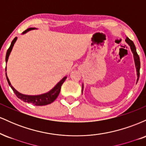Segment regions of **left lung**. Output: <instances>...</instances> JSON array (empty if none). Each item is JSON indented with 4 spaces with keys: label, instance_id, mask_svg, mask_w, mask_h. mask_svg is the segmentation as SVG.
Instances as JSON below:
<instances>
[{
    "label": "left lung",
    "instance_id": "obj_1",
    "mask_svg": "<svg viewBox=\"0 0 146 146\" xmlns=\"http://www.w3.org/2000/svg\"><path fill=\"white\" fill-rule=\"evenodd\" d=\"M125 42L130 46V50H131L132 53H133V58H134V61H135V68H136L137 71V83L139 80V71H140V60L138 54L137 53L136 47H135V44H134L133 42L130 40L128 38H127L125 39ZM84 90V84H82V93H83Z\"/></svg>",
    "mask_w": 146,
    "mask_h": 146
}]
</instances>
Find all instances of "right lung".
I'll return each instance as SVG.
<instances>
[{
  "mask_svg": "<svg viewBox=\"0 0 146 146\" xmlns=\"http://www.w3.org/2000/svg\"><path fill=\"white\" fill-rule=\"evenodd\" d=\"M33 29H37L34 27H31L27 29V30H25V31H23L22 34H25V33H27L28 31H31V30H33ZM17 37L14 38L12 42H11V45H10L9 48H8L7 51L6 53V57H5V62L6 63L7 62L8 59H9V57L10 53H11V51H12L13 46L16 42V40H17ZM7 71V66L5 68V72ZM6 75V78L7 80L8 84L10 86V87L11 88V89L13 90V91L14 92V93L16 94V96L18 97V98L21 99V100H23V102H27V103H31L34 104L35 106H45V105H48L52 103L53 102H54L56 100V99L58 98V96L60 94V89H61V86L62 85V84L64 82V81L66 80V79L67 78V76H65L64 78H63L61 80L58 82L57 84L52 88L51 90H50L49 91H48L47 93H43V94L41 95H25L23 94V93H19L18 90H16L14 87L12 86V85L10 83V81L8 78L7 75V72L5 73Z\"/></svg>",
  "mask_w": 146,
  "mask_h": 146,
  "instance_id": "right-lung-1",
  "label": "right lung"
}]
</instances>
